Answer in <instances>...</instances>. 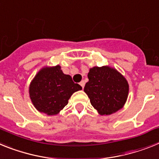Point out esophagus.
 <instances>
[{
	"instance_id": "1",
	"label": "esophagus",
	"mask_w": 159,
	"mask_h": 159,
	"mask_svg": "<svg viewBox=\"0 0 159 159\" xmlns=\"http://www.w3.org/2000/svg\"><path fill=\"white\" fill-rule=\"evenodd\" d=\"M80 85H81V87H82V89H83L84 86H85V81H81V82H80Z\"/></svg>"
}]
</instances>
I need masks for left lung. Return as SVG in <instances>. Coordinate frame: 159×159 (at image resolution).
Here are the masks:
<instances>
[{
  "mask_svg": "<svg viewBox=\"0 0 159 159\" xmlns=\"http://www.w3.org/2000/svg\"><path fill=\"white\" fill-rule=\"evenodd\" d=\"M88 78L84 91L99 114L110 115L123 107L129 85L119 72L110 66H95L89 70Z\"/></svg>",
  "mask_w": 159,
  "mask_h": 159,
  "instance_id": "1",
  "label": "left lung"
}]
</instances>
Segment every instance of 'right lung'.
Instances as JSON below:
<instances>
[{
  "label": "right lung",
  "instance_id": "obj_1",
  "mask_svg": "<svg viewBox=\"0 0 159 159\" xmlns=\"http://www.w3.org/2000/svg\"><path fill=\"white\" fill-rule=\"evenodd\" d=\"M82 89L70 75L63 74L59 65L44 67L30 85V97L34 107L47 115H56L68 104L76 91Z\"/></svg>",
  "mask_w": 159,
  "mask_h": 159
}]
</instances>
